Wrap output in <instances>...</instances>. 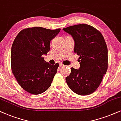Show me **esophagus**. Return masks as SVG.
Returning <instances> with one entry per match:
<instances>
[{"mask_svg":"<svg viewBox=\"0 0 121 121\" xmlns=\"http://www.w3.org/2000/svg\"><path fill=\"white\" fill-rule=\"evenodd\" d=\"M59 65H60V67L64 66V65L63 64H59Z\"/></svg>","mask_w":121,"mask_h":121,"instance_id":"obj_1","label":"esophagus"}]
</instances>
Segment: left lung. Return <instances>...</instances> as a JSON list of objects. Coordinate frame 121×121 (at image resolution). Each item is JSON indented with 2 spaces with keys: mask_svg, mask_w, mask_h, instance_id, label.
I'll return each instance as SVG.
<instances>
[{
  "mask_svg": "<svg viewBox=\"0 0 121 121\" xmlns=\"http://www.w3.org/2000/svg\"><path fill=\"white\" fill-rule=\"evenodd\" d=\"M75 42L74 52L80 56L78 69L72 67L66 77L69 88L80 95L95 91L108 67V50L102 34L92 26L78 24L63 29Z\"/></svg>",
  "mask_w": 121,
  "mask_h": 121,
  "instance_id": "left-lung-1",
  "label": "left lung"
}]
</instances>
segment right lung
I'll use <instances>...</instances> for the list:
<instances>
[{"label": "right lung", "mask_w": 121, "mask_h": 121, "mask_svg": "<svg viewBox=\"0 0 121 121\" xmlns=\"http://www.w3.org/2000/svg\"><path fill=\"white\" fill-rule=\"evenodd\" d=\"M60 29L34 27L24 29L14 40L11 50V66L17 82L34 95L46 91L51 85L59 64L51 65L43 57L50 50V42Z\"/></svg>", "instance_id": "right-lung-1"}]
</instances>
